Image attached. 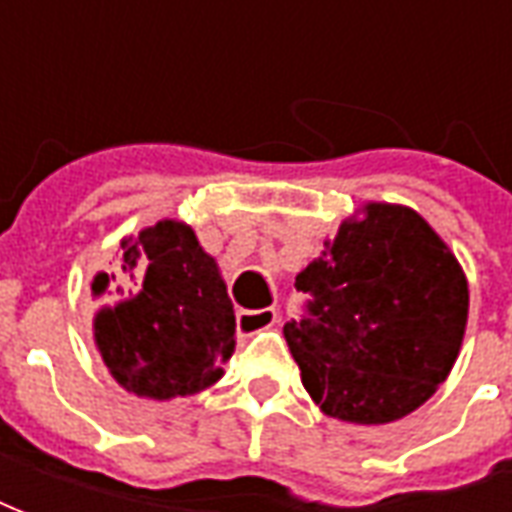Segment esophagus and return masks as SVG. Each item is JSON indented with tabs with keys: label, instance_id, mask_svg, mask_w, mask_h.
Listing matches in <instances>:
<instances>
[{
	"label": "esophagus",
	"instance_id": "obj_1",
	"mask_svg": "<svg viewBox=\"0 0 512 512\" xmlns=\"http://www.w3.org/2000/svg\"><path fill=\"white\" fill-rule=\"evenodd\" d=\"M274 323H277V310H274V307H263V310H241L238 312V318H235V326H238V334H241V337H249V334L271 329Z\"/></svg>",
	"mask_w": 512,
	"mask_h": 512
}]
</instances>
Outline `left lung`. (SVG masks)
Segmentation results:
<instances>
[{
  "label": "left lung",
  "instance_id": "1",
  "mask_svg": "<svg viewBox=\"0 0 512 512\" xmlns=\"http://www.w3.org/2000/svg\"><path fill=\"white\" fill-rule=\"evenodd\" d=\"M285 323L301 384L326 417L384 425L428 400L461 351L469 282L417 211L367 202L296 277Z\"/></svg>",
  "mask_w": 512,
  "mask_h": 512
}]
</instances>
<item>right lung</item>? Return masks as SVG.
<instances>
[{
  "label": "right lung",
  "mask_w": 512,
  "mask_h": 512,
  "mask_svg": "<svg viewBox=\"0 0 512 512\" xmlns=\"http://www.w3.org/2000/svg\"><path fill=\"white\" fill-rule=\"evenodd\" d=\"M117 290L128 299L95 312L98 354L136 397L197 395L224 376L235 351V312L219 266L189 224L161 219L120 241ZM109 274L95 277L104 293Z\"/></svg>",
  "instance_id": "add662e5"
}]
</instances>
